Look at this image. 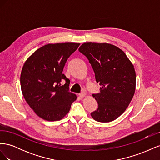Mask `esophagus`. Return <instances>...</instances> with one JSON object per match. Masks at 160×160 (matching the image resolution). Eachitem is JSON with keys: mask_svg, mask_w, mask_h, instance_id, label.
Masks as SVG:
<instances>
[{"mask_svg": "<svg viewBox=\"0 0 160 160\" xmlns=\"http://www.w3.org/2000/svg\"><path fill=\"white\" fill-rule=\"evenodd\" d=\"M85 92H81V93H80L79 94V97L81 98H84V97L85 96Z\"/></svg>", "mask_w": 160, "mask_h": 160, "instance_id": "1", "label": "esophagus"}]
</instances>
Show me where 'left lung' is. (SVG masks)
Listing matches in <instances>:
<instances>
[{"mask_svg":"<svg viewBox=\"0 0 160 160\" xmlns=\"http://www.w3.org/2000/svg\"><path fill=\"white\" fill-rule=\"evenodd\" d=\"M89 60L100 93L93 94L98 108L91 113L99 122L117 119L128 107L135 89L133 65L119 48L108 43H83L79 49Z\"/></svg>","mask_w":160,"mask_h":160,"instance_id":"obj_1","label":"left lung"}]
</instances>
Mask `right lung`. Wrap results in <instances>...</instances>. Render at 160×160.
Returning <instances> with one entry per match:
<instances>
[{"instance_id":"right-lung-1","label":"right lung","mask_w":160,"mask_h":160,"mask_svg":"<svg viewBox=\"0 0 160 160\" xmlns=\"http://www.w3.org/2000/svg\"><path fill=\"white\" fill-rule=\"evenodd\" d=\"M79 43L48 44L37 49L26 61L21 71L24 98L36 114L49 122L63 118L77 96L69 91L70 81L62 74L68 58ZM65 80L66 83L61 85Z\"/></svg>"}]
</instances>
